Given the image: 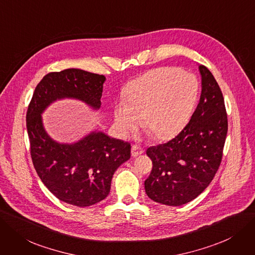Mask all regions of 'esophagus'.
Wrapping results in <instances>:
<instances>
[{
    "label": "esophagus",
    "mask_w": 255,
    "mask_h": 255,
    "mask_svg": "<svg viewBox=\"0 0 255 255\" xmlns=\"http://www.w3.org/2000/svg\"><path fill=\"white\" fill-rule=\"evenodd\" d=\"M141 154H143V148L137 144H133V146H131V156L138 157Z\"/></svg>",
    "instance_id": "obj_1"
}]
</instances>
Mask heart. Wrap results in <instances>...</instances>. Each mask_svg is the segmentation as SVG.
Here are the masks:
<instances>
[{
  "label": "heart",
  "instance_id": "heart-1",
  "mask_svg": "<svg viewBox=\"0 0 255 255\" xmlns=\"http://www.w3.org/2000/svg\"><path fill=\"white\" fill-rule=\"evenodd\" d=\"M199 93L197 78L179 68L162 67L131 81L114 106L118 133L127 137L142 127L159 140L177 134L188 119Z\"/></svg>",
  "mask_w": 255,
  "mask_h": 255
}]
</instances>
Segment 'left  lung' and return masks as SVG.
Returning <instances> with one entry per match:
<instances>
[{
    "instance_id": "left-lung-1",
    "label": "left lung",
    "mask_w": 255,
    "mask_h": 255,
    "mask_svg": "<svg viewBox=\"0 0 255 255\" xmlns=\"http://www.w3.org/2000/svg\"><path fill=\"white\" fill-rule=\"evenodd\" d=\"M199 69L202 92L188 124L166 143L146 149L152 168L144 188L160 204L180 206L196 199L221 164L228 130L225 103L212 73L203 65Z\"/></svg>"
}]
</instances>
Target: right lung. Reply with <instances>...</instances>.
<instances>
[{
    "label": "right lung",
    "instance_id": "add662e5",
    "mask_svg": "<svg viewBox=\"0 0 255 255\" xmlns=\"http://www.w3.org/2000/svg\"><path fill=\"white\" fill-rule=\"evenodd\" d=\"M105 80L104 75L80 69L50 72L36 86L27 110L30 155L38 177L58 200L78 207L108 197L114 172L130 157V144L101 131L73 144L57 143L46 133L40 114L65 97L99 109Z\"/></svg>",
    "mask_w": 255,
    "mask_h": 255
}]
</instances>
